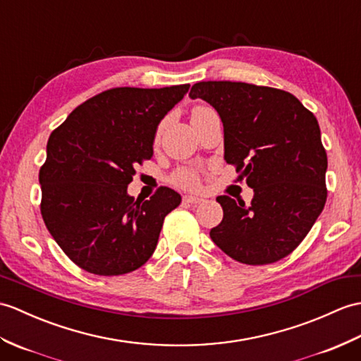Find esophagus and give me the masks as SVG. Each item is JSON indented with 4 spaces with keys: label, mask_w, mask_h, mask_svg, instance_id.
<instances>
[{
    "label": "esophagus",
    "mask_w": 361,
    "mask_h": 361,
    "mask_svg": "<svg viewBox=\"0 0 361 361\" xmlns=\"http://www.w3.org/2000/svg\"><path fill=\"white\" fill-rule=\"evenodd\" d=\"M183 201H184V203H189V204H200V203H203L204 200L201 197H195V195H184Z\"/></svg>",
    "instance_id": "esophagus-1"
}]
</instances>
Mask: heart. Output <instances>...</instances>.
Masks as SVG:
<instances>
[{"label": "heart", "mask_w": 361, "mask_h": 361, "mask_svg": "<svg viewBox=\"0 0 361 361\" xmlns=\"http://www.w3.org/2000/svg\"><path fill=\"white\" fill-rule=\"evenodd\" d=\"M206 111H209V107H204V106L194 107V109H192V118H194V116L201 115ZM172 183L175 184V186L183 188V189H195V188H198V184H200L198 172L194 171V169H190V167H181V169L173 172Z\"/></svg>", "instance_id": "obj_1"}]
</instances>
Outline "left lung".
<instances>
[{
    "label": "left lung",
    "instance_id": "obj_1",
    "mask_svg": "<svg viewBox=\"0 0 361 361\" xmlns=\"http://www.w3.org/2000/svg\"><path fill=\"white\" fill-rule=\"evenodd\" d=\"M190 98L219 112L224 160L246 173L249 204L221 195L223 220L211 238L245 264H271L288 257L322 214L328 190V155L311 111L280 89L235 81H200Z\"/></svg>",
    "mask_w": 361,
    "mask_h": 361
}]
</instances>
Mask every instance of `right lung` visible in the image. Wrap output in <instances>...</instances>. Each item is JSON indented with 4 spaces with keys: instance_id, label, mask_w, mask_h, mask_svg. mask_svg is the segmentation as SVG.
Returning a JSON list of instances; mask_svg holds the SVG:
<instances>
[{
    "instance_id": "right-lung-1",
    "label": "right lung",
    "mask_w": 361,
    "mask_h": 361,
    "mask_svg": "<svg viewBox=\"0 0 361 361\" xmlns=\"http://www.w3.org/2000/svg\"><path fill=\"white\" fill-rule=\"evenodd\" d=\"M189 85L115 87L80 104L50 133L39 169L41 215L72 262L95 275H123L152 257L164 216L181 203L158 188L135 200V167L154 155L157 128Z\"/></svg>"
}]
</instances>
